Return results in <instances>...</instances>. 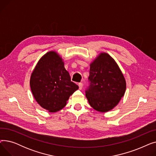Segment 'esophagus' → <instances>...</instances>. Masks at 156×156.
Returning a JSON list of instances; mask_svg holds the SVG:
<instances>
[{
    "label": "esophagus",
    "instance_id": "34e87169",
    "mask_svg": "<svg viewBox=\"0 0 156 156\" xmlns=\"http://www.w3.org/2000/svg\"><path fill=\"white\" fill-rule=\"evenodd\" d=\"M78 86H79V89L81 90L83 88V83H78Z\"/></svg>",
    "mask_w": 156,
    "mask_h": 156
}]
</instances>
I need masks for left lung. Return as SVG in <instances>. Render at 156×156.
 <instances>
[{"mask_svg":"<svg viewBox=\"0 0 156 156\" xmlns=\"http://www.w3.org/2000/svg\"><path fill=\"white\" fill-rule=\"evenodd\" d=\"M90 85L86 91L89 104L95 110L106 112L113 109L124 96L126 83L112 57L101 52L90 64Z\"/></svg>","mask_w":156,"mask_h":156,"instance_id":"1","label":"left lung"}]
</instances>
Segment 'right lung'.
<instances>
[{
    "instance_id": "obj_1",
    "label": "right lung",
    "mask_w": 156,
    "mask_h": 156,
    "mask_svg": "<svg viewBox=\"0 0 156 156\" xmlns=\"http://www.w3.org/2000/svg\"><path fill=\"white\" fill-rule=\"evenodd\" d=\"M30 85L37 102L50 112L65 107L69 97L78 89L71 81L63 59L54 51L39 59L31 74Z\"/></svg>"
}]
</instances>
